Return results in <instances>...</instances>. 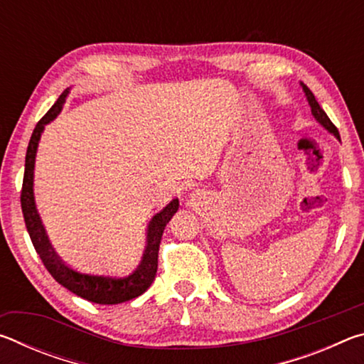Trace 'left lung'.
I'll return each mask as SVG.
<instances>
[{
	"label": "left lung",
	"instance_id": "1",
	"mask_svg": "<svg viewBox=\"0 0 364 364\" xmlns=\"http://www.w3.org/2000/svg\"><path fill=\"white\" fill-rule=\"evenodd\" d=\"M301 86H304V91H305V95H306L308 104H310V107H311V112H313V115H315V119H316L319 123H321V125L326 128V130H328L329 133L334 134V136H336L337 139H341V134H338L337 127L334 125V123L331 122L329 117L326 115V112H324V110L321 109V106H319L318 101L315 100V95L311 93L310 88H308L306 85L301 83Z\"/></svg>",
	"mask_w": 364,
	"mask_h": 364
}]
</instances>
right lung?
Segmentation results:
<instances>
[{"label":"right lung","mask_w":364,"mask_h":364,"mask_svg":"<svg viewBox=\"0 0 364 364\" xmlns=\"http://www.w3.org/2000/svg\"><path fill=\"white\" fill-rule=\"evenodd\" d=\"M67 93H69V91L65 90L64 93L59 96V100L54 102V106L41 117L40 122L36 123L32 138H30L26 154V171H23V181L21 191V205L23 220H26L27 231L30 234V239H32L36 254L40 255L43 264H45L46 269L49 271V274H51L59 284H63L65 289H69L70 292L78 295V297L93 301V304H122V301H128L139 297V295L144 294L152 284V281L156 278L157 273L160 239H162L165 226H167L171 217L176 213L180 202H178V199H173L162 212L157 213L156 217L151 220L149 228H147V245L143 260H141L136 271L130 276H127V278L86 274L67 267V264L56 255V252L51 247V244H49L45 228H43L38 213H36L33 200V167L36 147H38L43 128H45L46 123L56 119V115L60 112V109H63Z\"/></svg>","instance_id":"right-lung-1"}]
</instances>
